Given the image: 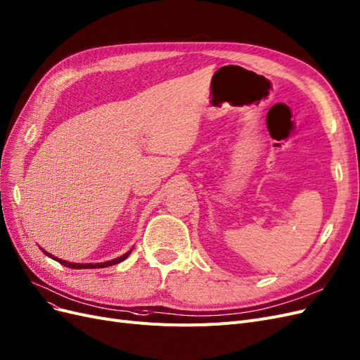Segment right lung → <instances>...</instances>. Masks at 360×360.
I'll return each instance as SVG.
<instances>
[{
    "label": "right lung",
    "instance_id": "obj_1",
    "mask_svg": "<svg viewBox=\"0 0 360 360\" xmlns=\"http://www.w3.org/2000/svg\"><path fill=\"white\" fill-rule=\"evenodd\" d=\"M40 249H41V247H40ZM41 252H43L46 256L55 259L56 262H59L60 265H64V266L74 268V269H92V268H105V266H111V265H116V264L123 262V260H125V259L131 255L132 249H131V250H128L125 255H122V256L116 257V259L107 260V262H98V264H76V262H68V260H62V259H59V257H56V256H53V255H51V253H47L44 249H41Z\"/></svg>",
    "mask_w": 360,
    "mask_h": 360
}]
</instances>
